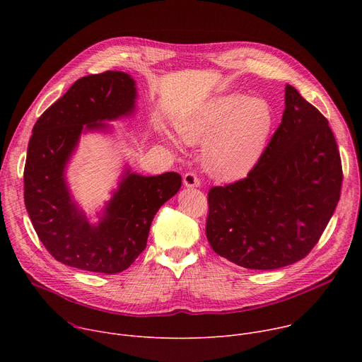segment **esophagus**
Returning <instances> with one entry per match:
<instances>
[{
    "label": "esophagus",
    "instance_id": "34e87169",
    "mask_svg": "<svg viewBox=\"0 0 362 362\" xmlns=\"http://www.w3.org/2000/svg\"><path fill=\"white\" fill-rule=\"evenodd\" d=\"M183 185L186 187H197L200 186V177L194 172H187L183 176Z\"/></svg>",
    "mask_w": 362,
    "mask_h": 362
}]
</instances>
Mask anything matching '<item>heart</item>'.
Here are the masks:
<instances>
[{
  "instance_id": "obj_1",
  "label": "heart",
  "mask_w": 362,
  "mask_h": 362,
  "mask_svg": "<svg viewBox=\"0 0 362 362\" xmlns=\"http://www.w3.org/2000/svg\"><path fill=\"white\" fill-rule=\"evenodd\" d=\"M272 110L261 98L226 94L212 98L177 129L183 141L204 144L203 162L214 177L238 180L259 162L271 129Z\"/></svg>"
}]
</instances>
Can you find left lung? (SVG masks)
<instances>
[{
  "label": "left lung",
  "instance_id": "obj_1",
  "mask_svg": "<svg viewBox=\"0 0 362 362\" xmlns=\"http://www.w3.org/2000/svg\"><path fill=\"white\" fill-rule=\"evenodd\" d=\"M342 165L325 116L286 84L282 122L246 177L208 193L212 249L247 269H278L313 250L341 196Z\"/></svg>",
  "mask_w": 362,
  "mask_h": 362
}]
</instances>
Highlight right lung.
Here are the masks:
<instances>
[{"instance_id": "right-lung-1", "label": "right lung", "mask_w": 362, "mask_h": 362, "mask_svg": "<svg viewBox=\"0 0 362 362\" xmlns=\"http://www.w3.org/2000/svg\"><path fill=\"white\" fill-rule=\"evenodd\" d=\"M134 80L123 71L78 78L35 122L24 168V202L38 239L56 261L98 274L127 269L144 250L154 215L182 186L179 173L126 172L100 223L93 226L69 193L64 168L83 129L130 115Z\"/></svg>"}]
</instances>
